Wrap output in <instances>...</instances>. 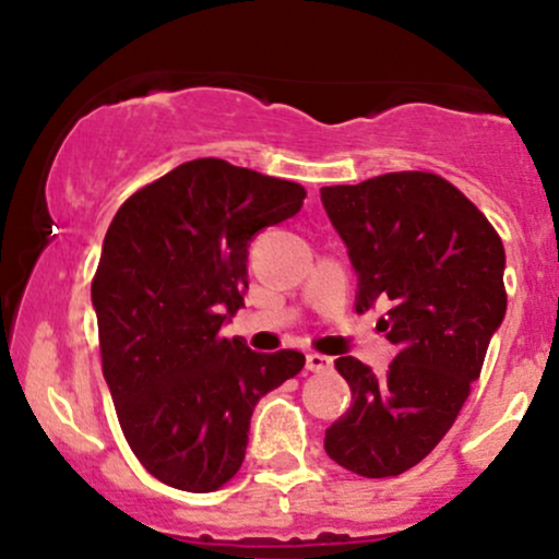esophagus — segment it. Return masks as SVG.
I'll use <instances>...</instances> for the list:
<instances>
[{
    "mask_svg": "<svg viewBox=\"0 0 559 559\" xmlns=\"http://www.w3.org/2000/svg\"><path fill=\"white\" fill-rule=\"evenodd\" d=\"M305 365L310 373H325V370L331 368V357H323V355H318V352H312V355H307Z\"/></svg>",
    "mask_w": 559,
    "mask_h": 559,
    "instance_id": "esophagus-1",
    "label": "esophagus"
}]
</instances>
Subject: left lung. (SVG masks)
<instances>
[{"label":"left lung","mask_w":559,"mask_h":559,"mask_svg":"<svg viewBox=\"0 0 559 559\" xmlns=\"http://www.w3.org/2000/svg\"><path fill=\"white\" fill-rule=\"evenodd\" d=\"M320 199L360 275L355 310L389 307L381 329L400 349L383 376L338 357L352 407L325 428V452L362 478L400 476L444 439L478 381L507 310L502 239L426 170L323 186Z\"/></svg>","instance_id":"left-lung-1"}]
</instances>
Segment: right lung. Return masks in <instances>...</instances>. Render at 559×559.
<instances>
[{"mask_svg":"<svg viewBox=\"0 0 559 559\" xmlns=\"http://www.w3.org/2000/svg\"><path fill=\"white\" fill-rule=\"evenodd\" d=\"M305 186L202 157L120 204L92 281L102 373L136 460L181 491L239 473L254 404L305 355L252 352L221 325L243 307L247 247L297 215Z\"/></svg>","mask_w":559,"mask_h":559,"instance_id":"add662e5","label":"right lung"}]
</instances>
